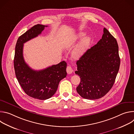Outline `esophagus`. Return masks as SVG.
<instances>
[{"mask_svg":"<svg viewBox=\"0 0 134 134\" xmlns=\"http://www.w3.org/2000/svg\"><path fill=\"white\" fill-rule=\"evenodd\" d=\"M66 71H67V72L68 74H71L72 72H73V70L72 69V68L68 66L67 67V68H66Z\"/></svg>","mask_w":134,"mask_h":134,"instance_id":"esophagus-1","label":"esophagus"}]
</instances>
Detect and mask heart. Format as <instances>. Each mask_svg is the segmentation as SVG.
Here are the masks:
<instances>
[{"instance_id": "heart-1", "label": "heart", "mask_w": 134, "mask_h": 134, "mask_svg": "<svg viewBox=\"0 0 134 134\" xmlns=\"http://www.w3.org/2000/svg\"><path fill=\"white\" fill-rule=\"evenodd\" d=\"M85 35V33L80 32L77 36H76V39H82ZM91 41L90 37H85L83 39L81 43L76 47L73 51V55L76 58H80L85 53L87 48L89 45Z\"/></svg>"}]
</instances>
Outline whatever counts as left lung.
<instances>
[{
  "instance_id": "left-lung-1",
  "label": "left lung",
  "mask_w": 134,
  "mask_h": 134,
  "mask_svg": "<svg viewBox=\"0 0 134 134\" xmlns=\"http://www.w3.org/2000/svg\"><path fill=\"white\" fill-rule=\"evenodd\" d=\"M120 64L116 39L104 28L102 39L76 62L81 82L77 93L86 99L101 98L115 82Z\"/></svg>"
}]
</instances>
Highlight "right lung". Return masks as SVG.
Wrapping results in <instances>:
<instances>
[{
  "instance_id": "add662e5",
  "label": "right lung",
  "mask_w": 134,
  "mask_h": 134,
  "mask_svg": "<svg viewBox=\"0 0 134 134\" xmlns=\"http://www.w3.org/2000/svg\"><path fill=\"white\" fill-rule=\"evenodd\" d=\"M47 26L35 25L19 37L14 59L15 75L22 88L30 97L40 100L52 97L57 91L60 81L67 75V64L65 61L42 70H35L30 68L24 59V43L40 34Z\"/></svg>"
}]
</instances>
